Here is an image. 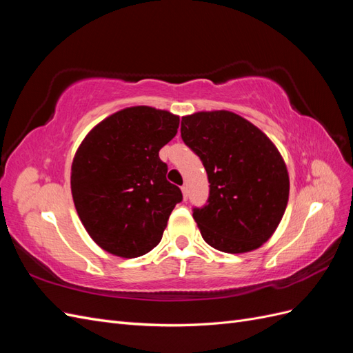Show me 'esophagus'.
I'll list each match as a JSON object with an SVG mask.
<instances>
[{"instance_id":"obj_1","label":"esophagus","mask_w":353,"mask_h":353,"mask_svg":"<svg viewBox=\"0 0 353 353\" xmlns=\"http://www.w3.org/2000/svg\"><path fill=\"white\" fill-rule=\"evenodd\" d=\"M181 191H183V196H184V200L188 199V187L184 184L183 187H181Z\"/></svg>"}]
</instances>
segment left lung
Segmentation results:
<instances>
[{
  "label": "left lung",
  "mask_w": 353,
  "mask_h": 353,
  "mask_svg": "<svg viewBox=\"0 0 353 353\" xmlns=\"http://www.w3.org/2000/svg\"><path fill=\"white\" fill-rule=\"evenodd\" d=\"M181 138L200 157L210 184L206 205L193 209L203 240L225 253L261 248L279 227L290 190L276 147L227 110L184 116Z\"/></svg>",
  "instance_id": "8db88e82"
}]
</instances>
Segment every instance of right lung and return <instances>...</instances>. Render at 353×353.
<instances>
[{
    "label": "right lung",
    "mask_w": 353,
    "mask_h": 353,
    "mask_svg": "<svg viewBox=\"0 0 353 353\" xmlns=\"http://www.w3.org/2000/svg\"><path fill=\"white\" fill-rule=\"evenodd\" d=\"M178 126V116L137 105L105 117L79 145L70 175L73 203L105 252L138 258L162 240L183 193L166 179L159 150Z\"/></svg>",
    "instance_id": "add662e5"
}]
</instances>
